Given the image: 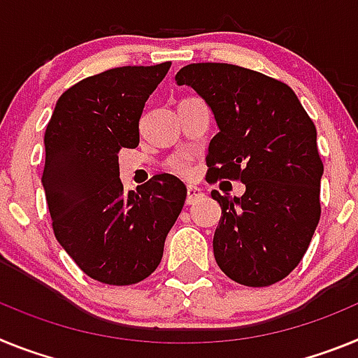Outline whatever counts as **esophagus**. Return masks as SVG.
Instances as JSON below:
<instances>
[{
    "instance_id": "obj_1",
    "label": "esophagus",
    "mask_w": 358,
    "mask_h": 358,
    "mask_svg": "<svg viewBox=\"0 0 358 358\" xmlns=\"http://www.w3.org/2000/svg\"><path fill=\"white\" fill-rule=\"evenodd\" d=\"M200 198H201V191H200V189L189 185V187H187V198H185V203L192 205L196 200H200Z\"/></svg>"
}]
</instances>
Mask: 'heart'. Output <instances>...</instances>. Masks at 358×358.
<instances>
[{"mask_svg": "<svg viewBox=\"0 0 358 358\" xmlns=\"http://www.w3.org/2000/svg\"><path fill=\"white\" fill-rule=\"evenodd\" d=\"M169 167L175 171V173H178V175L187 176L189 173H191V157L185 153L176 155V157H173L169 160Z\"/></svg>", "mask_w": 358, "mask_h": 358, "instance_id": "heart-1", "label": "heart"}]
</instances>
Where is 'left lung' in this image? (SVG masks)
Instances as JSON below:
<instances>
[{
	"instance_id": "left-lung-1",
	"label": "left lung",
	"mask_w": 358,
	"mask_h": 358,
	"mask_svg": "<svg viewBox=\"0 0 358 358\" xmlns=\"http://www.w3.org/2000/svg\"><path fill=\"white\" fill-rule=\"evenodd\" d=\"M207 102L217 124L207 180H239L243 196H210L222 207L213 247L217 266L245 287H268L299 265L321 217L322 162L317 131L290 86L225 63L176 73Z\"/></svg>"
}]
</instances>
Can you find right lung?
Returning <instances> with one entry per match:
<instances>
[{
	"mask_svg": "<svg viewBox=\"0 0 358 358\" xmlns=\"http://www.w3.org/2000/svg\"><path fill=\"white\" fill-rule=\"evenodd\" d=\"M171 63L122 66L83 79L59 97L45 133L41 183L54 234L95 281L135 285L160 265L187 189L162 173L124 191L119 151L141 142L142 111Z\"/></svg>",
	"mask_w": 358,
	"mask_h": 358,
	"instance_id": "add662e5",
	"label": "right lung"
}]
</instances>
